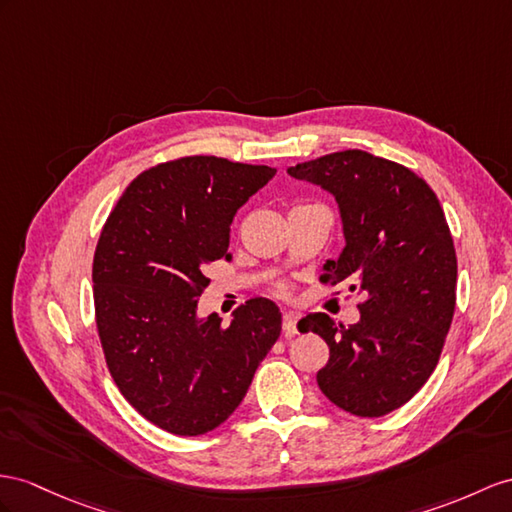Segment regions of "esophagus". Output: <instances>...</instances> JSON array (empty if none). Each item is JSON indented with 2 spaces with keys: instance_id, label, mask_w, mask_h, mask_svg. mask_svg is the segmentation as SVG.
Here are the masks:
<instances>
[{
  "instance_id": "1",
  "label": "esophagus",
  "mask_w": 512,
  "mask_h": 512,
  "mask_svg": "<svg viewBox=\"0 0 512 512\" xmlns=\"http://www.w3.org/2000/svg\"><path fill=\"white\" fill-rule=\"evenodd\" d=\"M296 316H292V313H285L283 316V337H294L298 333V326H296Z\"/></svg>"
}]
</instances>
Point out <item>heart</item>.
Wrapping results in <instances>:
<instances>
[{
    "label": "heart",
    "mask_w": 512,
    "mask_h": 512,
    "mask_svg": "<svg viewBox=\"0 0 512 512\" xmlns=\"http://www.w3.org/2000/svg\"><path fill=\"white\" fill-rule=\"evenodd\" d=\"M279 294H287V290H285V287H279Z\"/></svg>",
    "instance_id": "heart-1"
}]
</instances>
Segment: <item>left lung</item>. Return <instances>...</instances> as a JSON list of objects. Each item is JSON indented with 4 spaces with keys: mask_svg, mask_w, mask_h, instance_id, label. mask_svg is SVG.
<instances>
[{
    "mask_svg": "<svg viewBox=\"0 0 512 512\" xmlns=\"http://www.w3.org/2000/svg\"><path fill=\"white\" fill-rule=\"evenodd\" d=\"M290 175L335 194L346 248L320 281L361 296L357 324L311 313L305 331L329 344L322 393L357 417L400 409L435 372L456 307V251L437 194L411 168L350 149ZM339 294V292H335Z\"/></svg>",
    "mask_w": 512,
    "mask_h": 512,
    "instance_id": "obj_1",
    "label": "left lung"
}]
</instances>
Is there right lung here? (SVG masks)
<instances>
[{"label": "right lung", "instance_id": "add662e5", "mask_svg": "<svg viewBox=\"0 0 512 512\" xmlns=\"http://www.w3.org/2000/svg\"><path fill=\"white\" fill-rule=\"evenodd\" d=\"M274 173L214 155L168 160L129 183L101 229L93 296L103 357L123 398L173 435L225 422L281 335L266 298L246 300L231 324L196 318L207 268L229 257L235 212Z\"/></svg>", "mask_w": 512, "mask_h": 512}]
</instances>
